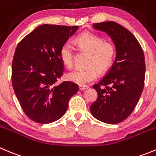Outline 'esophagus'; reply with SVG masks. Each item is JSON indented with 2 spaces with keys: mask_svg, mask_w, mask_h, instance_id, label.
<instances>
[{
  "mask_svg": "<svg viewBox=\"0 0 156 156\" xmlns=\"http://www.w3.org/2000/svg\"><path fill=\"white\" fill-rule=\"evenodd\" d=\"M88 86H82V85H80L79 86V90L80 91H84L85 89H88Z\"/></svg>",
  "mask_w": 156,
  "mask_h": 156,
  "instance_id": "1",
  "label": "esophagus"
}]
</instances>
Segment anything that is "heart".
Returning <instances> with one entry per match:
<instances>
[{"instance_id":"1","label":"heart","mask_w":156,"mask_h":156,"mask_svg":"<svg viewBox=\"0 0 156 156\" xmlns=\"http://www.w3.org/2000/svg\"><path fill=\"white\" fill-rule=\"evenodd\" d=\"M78 45L87 52L91 54L88 62V68H78L66 75V78L79 85H88L94 81L100 73H105L114 64L117 55L115 44L111 41H106L103 37L90 32L79 34L75 39ZM62 62L68 68H71L74 63V48L72 45L66 42L59 51Z\"/></svg>"}]
</instances>
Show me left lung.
Instances as JSON below:
<instances>
[{"label":"left lung","mask_w":156,"mask_h":156,"mask_svg":"<svg viewBox=\"0 0 156 156\" xmlns=\"http://www.w3.org/2000/svg\"><path fill=\"white\" fill-rule=\"evenodd\" d=\"M93 27L106 32L117 48L114 64L93 88L98 98L90 107L95 119L117 124L127 119L139 102L145 85V55L135 36L114 21L96 23Z\"/></svg>","instance_id":"8db88e82"}]
</instances>
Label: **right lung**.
I'll use <instances>...</instances> for the list:
<instances>
[{
	"label": "right lung",
	"mask_w": 156,
	"mask_h": 156,
	"mask_svg": "<svg viewBox=\"0 0 156 156\" xmlns=\"http://www.w3.org/2000/svg\"><path fill=\"white\" fill-rule=\"evenodd\" d=\"M78 28L43 24L17 44L11 81L20 105L30 120L41 124L58 120L66 112L71 96L79 90L72 81L57 83L65 69L59 51Z\"/></svg>",
	"instance_id": "right-lung-1"
}]
</instances>
